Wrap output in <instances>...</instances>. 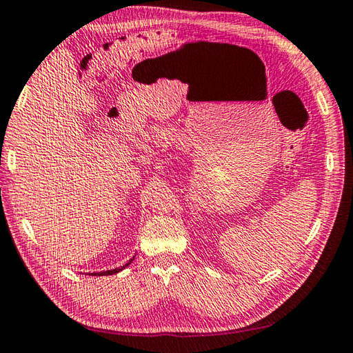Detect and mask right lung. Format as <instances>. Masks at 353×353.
I'll return each mask as SVG.
<instances>
[{"label":"right lung","mask_w":353,"mask_h":353,"mask_svg":"<svg viewBox=\"0 0 353 353\" xmlns=\"http://www.w3.org/2000/svg\"><path fill=\"white\" fill-rule=\"evenodd\" d=\"M134 261V256L130 259V261L125 263V265H122V267H117V268H114V270H107V271H101V273H90L91 276H111V274H116V273H119V271H122L123 268H127L130 263H132Z\"/></svg>","instance_id":"right-lung-1"}]
</instances>
